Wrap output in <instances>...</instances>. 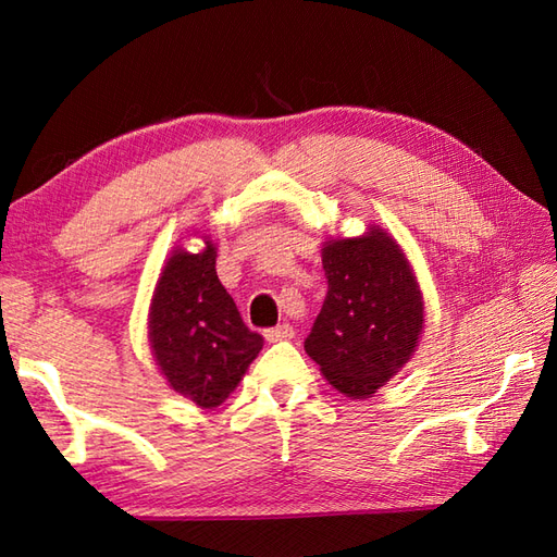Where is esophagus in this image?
Masks as SVG:
<instances>
[{
    "label": "esophagus",
    "instance_id": "obj_1",
    "mask_svg": "<svg viewBox=\"0 0 557 557\" xmlns=\"http://www.w3.org/2000/svg\"><path fill=\"white\" fill-rule=\"evenodd\" d=\"M292 337H294V327L287 325V323H282L277 327H272V330H265V339L268 342H287Z\"/></svg>",
    "mask_w": 557,
    "mask_h": 557
}]
</instances>
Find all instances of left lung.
I'll return each instance as SVG.
<instances>
[{
  "label": "left lung",
  "mask_w": 557,
  "mask_h": 557,
  "mask_svg": "<svg viewBox=\"0 0 557 557\" xmlns=\"http://www.w3.org/2000/svg\"><path fill=\"white\" fill-rule=\"evenodd\" d=\"M321 256L327 294L304 349L342 395L373 397L419 347L425 321L419 280L381 224L361 236H330Z\"/></svg>",
  "instance_id": "1"
}]
</instances>
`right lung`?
<instances>
[{
	"mask_svg": "<svg viewBox=\"0 0 557 557\" xmlns=\"http://www.w3.org/2000/svg\"><path fill=\"white\" fill-rule=\"evenodd\" d=\"M198 253L174 246L148 309V342L164 381L200 409H215L263 349L215 270L218 246L200 236Z\"/></svg>",
	"mask_w": 557,
	"mask_h": 557,
	"instance_id": "obj_1",
	"label": "right lung"
}]
</instances>
